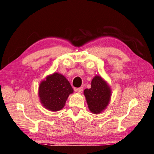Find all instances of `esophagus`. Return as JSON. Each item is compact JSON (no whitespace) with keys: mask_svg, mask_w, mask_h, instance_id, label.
<instances>
[{"mask_svg":"<svg viewBox=\"0 0 154 154\" xmlns=\"http://www.w3.org/2000/svg\"><path fill=\"white\" fill-rule=\"evenodd\" d=\"M75 91L77 92H79V93H82L83 90H84V88L83 87H80V88H75Z\"/></svg>","mask_w":154,"mask_h":154,"instance_id":"34e87169","label":"esophagus"}]
</instances>
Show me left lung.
<instances>
[{
	"mask_svg": "<svg viewBox=\"0 0 154 154\" xmlns=\"http://www.w3.org/2000/svg\"><path fill=\"white\" fill-rule=\"evenodd\" d=\"M88 106L94 114H99L108 106L111 97V90L106 82L100 76L92 80L91 88L84 90Z\"/></svg>",
	"mask_w": 154,
	"mask_h": 154,
	"instance_id": "left-lung-1",
	"label": "left lung"
}]
</instances>
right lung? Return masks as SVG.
Masks as SVG:
<instances>
[{"label": "right lung", "instance_id": "1", "mask_svg": "<svg viewBox=\"0 0 154 154\" xmlns=\"http://www.w3.org/2000/svg\"><path fill=\"white\" fill-rule=\"evenodd\" d=\"M72 92L69 82L59 73L48 76L39 87L41 103L46 109L55 112L64 108L68 96Z\"/></svg>", "mask_w": 154, "mask_h": 154}]
</instances>
